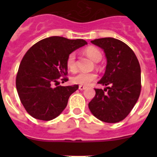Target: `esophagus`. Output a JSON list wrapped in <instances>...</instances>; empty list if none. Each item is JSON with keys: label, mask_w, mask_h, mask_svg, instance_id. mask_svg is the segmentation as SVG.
I'll list each match as a JSON object with an SVG mask.
<instances>
[{"label": "esophagus", "mask_w": 157, "mask_h": 157, "mask_svg": "<svg viewBox=\"0 0 157 157\" xmlns=\"http://www.w3.org/2000/svg\"><path fill=\"white\" fill-rule=\"evenodd\" d=\"M86 88V86H78V89H79L80 90H84Z\"/></svg>", "instance_id": "1"}]
</instances>
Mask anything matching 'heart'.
<instances>
[{
	"label": "heart",
	"mask_w": 157,
	"mask_h": 157,
	"mask_svg": "<svg viewBox=\"0 0 157 157\" xmlns=\"http://www.w3.org/2000/svg\"><path fill=\"white\" fill-rule=\"evenodd\" d=\"M85 53L88 57L90 58L93 61L99 62L102 59V54L98 48L95 47H88L85 49ZM67 67L70 71L75 72L77 70V63H76L75 54L71 52L66 59ZM98 75L95 72H78L73 75L71 78V81L74 84L80 86H88L92 82L97 78Z\"/></svg>",
	"instance_id": "heart-1"
}]
</instances>
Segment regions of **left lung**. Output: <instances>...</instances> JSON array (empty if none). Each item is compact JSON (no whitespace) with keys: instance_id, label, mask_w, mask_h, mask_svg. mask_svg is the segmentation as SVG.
<instances>
[{"instance_id":"left-lung-1","label":"left lung","mask_w":157,"mask_h":157,"mask_svg":"<svg viewBox=\"0 0 157 157\" xmlns=\"http://www.w3.org/2000/svg\"><path fill=\"white\" fill-rule=\"evenodd\" d=\"M91 42L104 49L107 58L105 73L99 84L106 89H94L95 97L89 109L105 123H118L129 115L141 93V67L134 51L113 37L98 38Z\"/></svg>"}]
</instances>
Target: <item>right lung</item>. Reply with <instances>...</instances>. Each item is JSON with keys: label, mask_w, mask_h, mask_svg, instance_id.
Segmentation results:
<instances>
[{"label": "right lung", "mask_w": 157, "mask_h": 157, "mask_svg": "<svg viewBox=\"0 0 157 157\" xmlns=\"http://www.w3.org/2000/svg\"><path fill=\"white\" fill-rule=\"evenodd\" d=\"M85 40L59 36L34 44L25 53L16 78V90L24 109L32 117L44 121L57 117L78 86L54 87L68 81L66 59L71 52L86 45ZM63 77V78H61Z\"/></svg>", "instance_id": "obj_1"}]
</instances>
